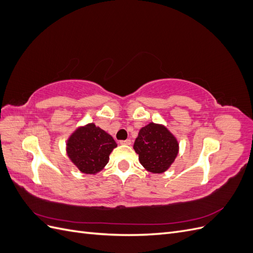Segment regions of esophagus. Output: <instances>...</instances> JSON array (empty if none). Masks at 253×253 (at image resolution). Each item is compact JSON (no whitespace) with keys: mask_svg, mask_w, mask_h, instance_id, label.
<instances>
[{"mask_svg":"<svg viewBox=\"0 0 253 253\" xmlns=\"http://www.w3.org/2000/svg\"><path fill=\"white\" fill-rule=\"evenodd\" d=\"M132 143V141L129 139H126V140H120V144H126V145H129Z\"/></svg>","mask_w":253,"mask_h":253,"instance_id":"obj_1","label":"esophagus"}]
</instances>
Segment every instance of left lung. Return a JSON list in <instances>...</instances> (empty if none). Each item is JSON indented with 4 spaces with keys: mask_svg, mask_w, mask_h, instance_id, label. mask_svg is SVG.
Returning a JSON list of instances; mask_svg holds the SVG:
<instances>
[{
    "mask_svg": "<svg viewBox=\"0 0 253 253\" xmlns=\"http://www.w3.org/2000/svg\"><path fill=\"white\" fill-rule=\"evenodd\" d=\"M134 150L149 172L164 173L177 156L178 142L167 127L151 122L139 131Z\"/></svg>",
    "mask_w": 253,
    "mask_h": 253,
    "instance_id": "1",
    "label": "left lung"
}]
</instances>
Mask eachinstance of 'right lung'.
Here are the masks:
<instances>
[{
    "instance_id": "1",
    "label": "right lung",
    "mask_w": 253,
    "mask_h": 253,
    "mask_svg": "<svg viewBox=\"0 0 253 253\" xmlns=\"http://www.w3.org/2000/svg\"><path fill=\"white\" fill-rule=\"evenodd\" d=\"M117 147L113 137L94 124L77 128L67 141V155L85 174H96L108 164L110 154Z\"/></svg>"
}]
</instances>
